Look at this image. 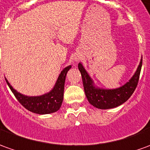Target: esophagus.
<instances>
[{
	"instance_id": "obj_1",
	"label": "esophagus",
	"mask_w": 150,
	"mask_h": 150,
	"mask_svg": "<svg viewBox=\"0 0 150 150\" xmlns=\"http://www.w3.org/2000/svg\"><path fill=\"white\" fill-rule=\"evenodd\" d=\"M81 59V55H77H77H75V56H74V59H74V61L77 63V62L79 61V60H80Z\"/></svg>"
}]
</instances>
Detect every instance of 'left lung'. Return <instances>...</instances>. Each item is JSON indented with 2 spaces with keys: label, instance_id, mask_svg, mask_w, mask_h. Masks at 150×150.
<instances>
[{
  "label": "left lung",
  "instance_id": "obj_1",
  "mask_svg": "<svg viewBox=\"0 0 150 150\" xmlns=\"http://www.w3.org/2000/svg\"><path fill=\"white\" fill-rule=\"evenodd\" d=\"M142 66V57L136 72L124 85L114 89H106L96 85L92 77L89 75L81 62L78 64V69L81 72L86 96L89 103L100 109L116 108L122 105L132 96L139 81Z\"/></svg>",
  "mask_w": 150,
  "mask_h": 150
}]
</instances>
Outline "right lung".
Here are the masks:
<instances>
[{"label": "right lung", "instance_id": "right-lung-1", "mask_svg": "<svg viewBox=\"0 0 150 150\" xmlns=\"http://www.w3.org/2000/svg\"><path fill=\"white\" fill-rule=\"evenodd\" d=\"M71 68L72 65H69L63 69L60 74L59 75L53 88L49 92H46L41 96H25L20 92H18V91L13 88V86L10 85V82L6 78V81L11 91L14 95V96L16 97L18 102L24 108L34 113L49 114V113L57 112L61 107L62 102L64 100L65 78L68 71Z\"/></svg>", "mask_w": 150, "mask_h": 150}]
</instances>
